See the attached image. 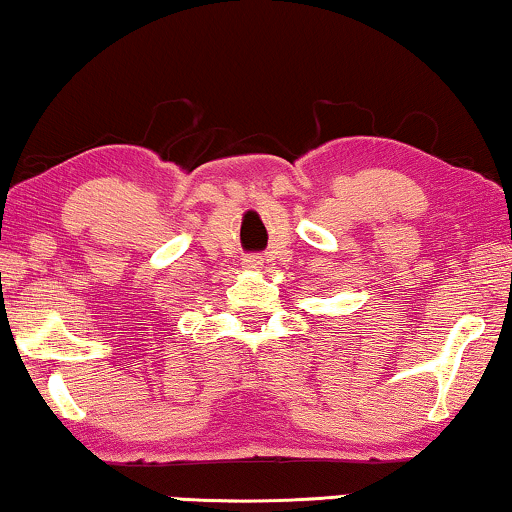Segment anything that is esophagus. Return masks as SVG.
<instances>
[{
	"mask_svg": "<svg viewBox=\"0 0 512 512\" xmlns=\"http://www.w3.org/2000/svg\"><path fill=\"white\" fill-rule=\"evenodd\" d=\"M244 265H247L249 270L261 268V258H258V256H249V258H244Z\"/></svg>",
	"mask_w": 512,
	"mask_h": 512,
	"instance_id": "obj_1",
	"label": "esophagus"
}]
</instances>
